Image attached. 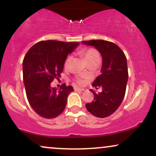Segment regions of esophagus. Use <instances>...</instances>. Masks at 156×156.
<instances>
[{
  "instance_id": "esophagus-1",
  "label": "esophagus",
  "mask_w": 156,
  "mask_h": 156,
  "mask_svg": "<svg viewBox=\"0 0 156 156\" xmlns=\"http://www.w3.org/2000/svg\"><path fill=\"white\" fill-rule=\"evenodd\" d=\"M74 90L76 92H83L84 89H80V88H78V87H74Z\"/></svg>"
}]
</instances>
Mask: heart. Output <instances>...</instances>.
<instances>
[{
    "mask_svg": "<svg viewBox=\"0 0 156 156\" xmlns=\"http://www.w3.org/2000/svg\"><path fill=\"white\" fill-rule=\"evenodd\" d=\"M83 55L84 56V58L87 61V62H89V61H92L94 59H96V58H100L99 53H98V51L96 50L93 49V48H88V49L85 50L83 52ZM69 62H70V56H67L66 58L65 61H64V67H67L68 65H69ZM76 81L77 83H78L79 85H83L85 83V80H84L83 78H80V77H78V78L76 79Z\"/></svg>",
    "mask_w": 156,
    "mask_h": 156,
    "instance_id": "b5f03b06",
    "label": "heart"
}]
</instances>
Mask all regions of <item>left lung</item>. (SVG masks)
<instances>
[{"label": "left lung", "mask_w": 156, "mask_h": 156, "mask_svg": "<svg viewBox=\"0 0 156 156\" xmlns=\"http://www.w3.org/2000/svg\"><path fill=\"white\" fill-rule=\"evenodd\" d=\"M83 44L92 45L101 53L103 66L101 72L92 86L102 92L94 94V100L86 104L88 112L97 117H107L115 112L122 102L128 78L127 58L124 52L114 42L97 39L82 41Z\"/></svg>", "instance_id": "1"}]
</instances>
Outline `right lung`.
<instances>
[{
	"label": "right lung",
	"mask_w": 156,
	"mask_h": 156,
	"mask_svg": "<svg viewBox=\"0 0 156 156\" xmlns=\"http://www.w3.org/2000/svg\"><path fill=\"white\" fill-rule=\"evenodd\" d=\"M78 45L77 42L40 41L25 55L23 73L27 99L42 117L52 119L64 112L73 87L64 83L58 90L51 87V83L59 79L68 53H72Z\"/></svg>",
	"instance_id": "obj_1"
}]
</instances>
